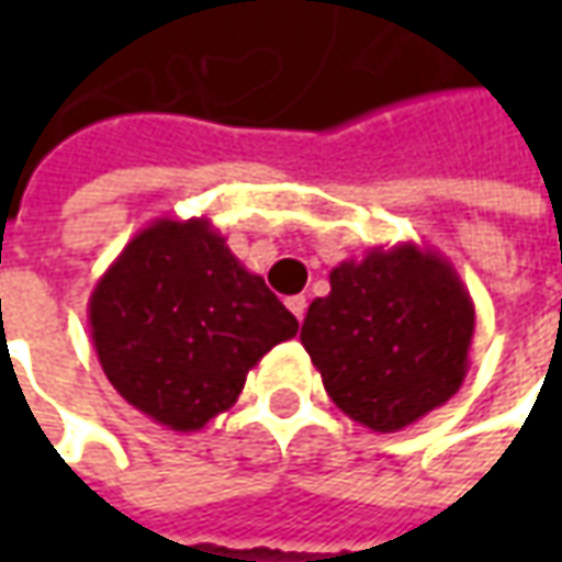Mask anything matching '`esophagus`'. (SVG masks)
I'll use <instances>...</instances> for the list:
<instances>
[{
	"mask_svg": "<svg viewBox=\"0 0 562 562\" xmlns=\"http://www.w3.org/2000/svg\"><path fill=\"white\" fill-rule=\"evenodd\" d=\"M288 310L296 315V322H303V315H306V296H288Z\"/></svg>",
	"mask_w": 562,
	"mask_h": 562,
	"instance_id": "34e87169",
	"label": "esophagus"
}]
</instances>
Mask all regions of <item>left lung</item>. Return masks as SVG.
Instances as JSON below:
<instances>
[{
    "label": "left lung",
    "instance_id": "8db88e82",
    "mask_svg": "<svg viewBox=\"0 0 562 562\" xmlns=\"http://www.w3.org/2000/svg\"><path fill=\"white\" fill-rule=\"evenodd\" d=\"M328 278L300 340L340 413L387 435L460 391L475 306L450 259L416 244L375 247Z\"/></svg>",
    "mask_w": 562,
    "mask_h": 562
}]
</instances>
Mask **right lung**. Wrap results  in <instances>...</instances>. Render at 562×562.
I'll return each instance as SVG.
<instances>
[{"label":"right lung","mask_w":562,"mask_h":562,"mask_svg":"<svg viewBox=\"0 0 562 562\" xmlns=\"http://www.w3.org/2000/svg\"><path fill=\"white\" fill-rule=\"evenodd\" d=\"M87 315L112 387L184 435L231 409L249 369L300 328L209 218H156L134 234Z\"/></svg>","instance_id":"right-lung-1"}]
</instances>
